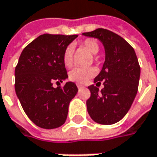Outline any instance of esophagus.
Instances as JSON below:
<instances>
[{
    "label": "esophagus",
    "mask_w": 157,
    "mask_h": 157,
    "mask_svg": "<svg viewBox=\"0 0 157 157\" xmlns=\"http://www.w3.org/2000/svg\"><path fill=\"white\" fill-rule=\"evenodd\" d=\"M77 87H78L79 90H81V89H83V88H85L83 85H82V84H77Z\"/></svg>",
    "instance_id": "1"
}]
</instances>
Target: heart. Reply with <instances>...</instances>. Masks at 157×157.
Returning <instances> with one entry per match:
<instances>
[{
	"label": "heart",
	"mask_w": 157,
	"mask_h": 157,
	"mask_svg": "<svg viewBox=\"0 0 157 157\" xmlns=\"http://www.w3.org/2000/svg\"><path fill=\"white\" fill-rule=\"evenodd\" d=\"M81 47L85 49L86 51L91 54L96 55L99 51V45L96 40L94 39H86L81 43ZM63 62L67 67L72 66L73 63V49L71 47H67L63 54ZM96 74L94 68H82V67H75L69 73V79L73 82L78 83H84L91 77H93Z\"/></svg>",
	"instance_id": "b5f03b06"
}]
</instances>
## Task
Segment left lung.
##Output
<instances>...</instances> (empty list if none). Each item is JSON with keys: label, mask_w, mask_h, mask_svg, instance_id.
<instances>
[{"label": "left lung", "mask_w": 157, "mask_h": 157, "mask_svg": "<svg viewBox=\"0 0 157 157\" xmlns=\"http://www.w3.org/2000/svg\"><path fill=\"white\" fill-rule=\"evenodd\" d=\"M82 35L98 39L105 49V62L94 79L96 86L88 87V113L98 124H114L124 117L136 97L140 76L138 58L124 38L109 30L98 28ZM102 80L104 88L99 92L97 86Z\"/></svg>", "instance_id": "obj_1"}]
</instances>
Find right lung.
<instances>
[{"instance_id": "right-lung-1", "label": "right lung", "mask_w": 157, "mask_h": 157, "mask_svg": "<svg viewBox=\"0 0 157 157\" xmlns=\"http://www.w3.org/2000/svg\"><path fill=\"white\" fill-rule=\"evenodd\" d=\"M78 35L44 33L22 51L15 69V90L25 113L34 124L55 129L65 124L70 101L78 89L68 78L63 54Z\"/></svg>"}]
</instances>
